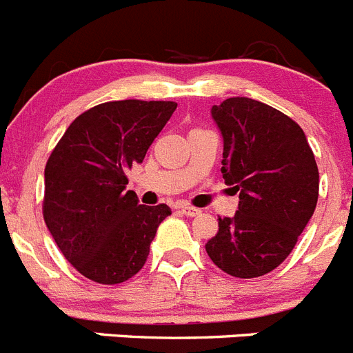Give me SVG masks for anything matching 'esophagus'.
Wrapping results in <instances>:
<instances>
[{"label": "esophagus", "instance_id": "obj_1", "mask_svg": "<svg viewBox=\"0 0 353 353\" xmlns=\"http://www.w3.org/2000/svg\"><path fill=\"white\" fill-rule=\"evenodd\" d=\"M179 211L183 212L184 216H190V218H193V216H199L200 214V209L190 208V205H179Z\"/></svg>", "mask_w": 353, "mask_h": 353}]
</instances>
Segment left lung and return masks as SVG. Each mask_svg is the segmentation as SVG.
<instances>
[{
	"label": "left lung",
	"instance_id": "1",
	"mask_svg": "<svg viewBox=\"0 0 353 353\" xmlns=\"http://www.w3.org/2000/svg\"><path fill=\"white\" fill-rule=\"evenodd\" d=\"M211 116L223 137L221 174L239 193L205 244L212 262L236 278H259L283 262L319 200V167L303 128L252 98H227Z\"/></svg>",
	"mask_w": 353,
	"mask_h": 353
}]
</instances>
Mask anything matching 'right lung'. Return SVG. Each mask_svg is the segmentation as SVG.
<instances>
[{
	"mask_svg": "<svg viewBox=\"0 0 353 353\" xmlns=\"http://www.w3.org/2000/svg\"><path fill=\"white\" fill-rule=\"evenodd\" d=\"M176 101H107L66 128L46 165L43 220L63 255L85 278L123 283L149 255L167 204L141 205L126 172L176 110Z\"/></svg>",
	"mask_w": 353,
	"mask_h": 353,
	"instance_id": "right-lung-1",
	"label": "right lung"
}]
</instances>
